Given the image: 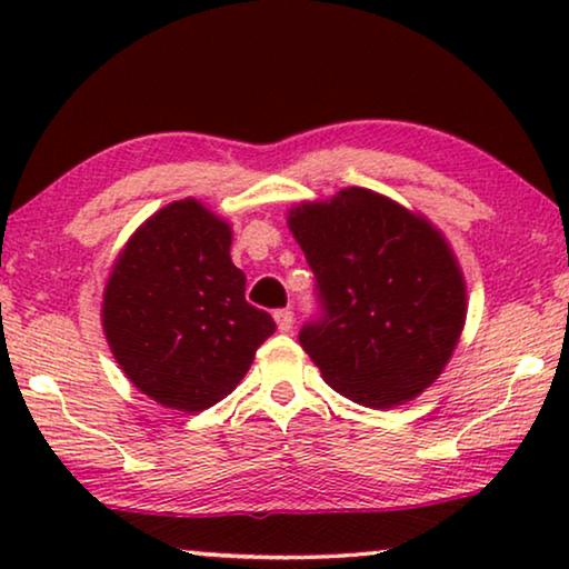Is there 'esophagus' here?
I'll return each mask as SVG.
<instances>
[{
	"mask_svg": "<svg viewBox=\"0 0 569 569\" xmlns=\"http://www.w3.org/2000/svg\"><path fill=\"white\" fill-rule=\"evenodd\" d=\"M274 321H277V329L282 331V333L292 331V323H295L292 310H290V308H279V310H274Z\"/></svg>",
	"mask_w": 569,
	"mask_h": 569,
	"instance_id": "esophagus-1",
	"label": "esophagus"
}]
</instances>
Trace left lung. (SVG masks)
I'll return each instance as SVG.
<instances>
[{"label":"left lung","instance_id":"obj_1","mask_svg":"<svg viewBox=\"0 0 569 569\" xmlns=\"http://www.w3.org/2000/svg\"><path fill=\"white\" fill-rule=\"evenodd\" d=\"M323 316L300 345L349 401L393 409L446 370L466 323V279L448 238L383 193L349 186L287 209Z\"/></svg>","mask_w":569,"mask_h":569}]
</instances>
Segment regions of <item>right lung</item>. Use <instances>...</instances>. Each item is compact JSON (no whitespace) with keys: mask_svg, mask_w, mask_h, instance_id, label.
Returning a JSON list of instances; mask_svg holds the SVG:
<instances>
[{"mask_svg":"<svg viewBox=\"0 0 569 569\" xmlns=\"http://www.w3.org/2000/svg\"><path fill=\"white\" fill-rule=\"evenodd\" d=\"M230 243V224L189 197L147 217L116 256L100 306L106 341L160 407H214L277 329L246 302Z\"/></svg>","mask_w":569,"mask_h":569,"instance_id":"right-lung-1","label":"right lung"}]
</instances>
